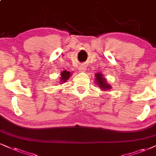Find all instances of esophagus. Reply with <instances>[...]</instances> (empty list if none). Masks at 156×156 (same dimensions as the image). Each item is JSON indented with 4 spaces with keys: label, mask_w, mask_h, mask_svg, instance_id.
Here are the masks:
<instances>
[{
    "label": "esophagus",
    "mask_w": 156,
    "mask_h": 156,
    "mask_svg": "<svg viewBox=\"0 0 156 156\" xmlns=\"http://www.w3.org/2000/svg\"><path fill=\"white\" fill-rule=\"evenodd\" d=\"M86 68L84 65H81V66L79 67V70L80 72H85L86 71Z\"/></svg>",
    "instance_id": "1"
}]
</instances>
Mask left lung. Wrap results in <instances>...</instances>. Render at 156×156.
Here are the masks:
<instances>
[{"label":"left lung","instance_id":"obj_1","mask_svg":"<svg viewBox=\"0 0 156 156\" xmlns=\"http://www.w3.org/2000/svg\"><path fill=\"white\" fill-rule=\"evenodd\" d=\"M95 76L96 77V82L97 83V85L99 86V87L101 88V89H104V90L109 89L111 86H110V85L106 84L105 78H104L103 77H102V74L96 73Z\"/></svg>","mask_w":156,"mask_h":156}]
</instances>
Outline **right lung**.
Masks as SVG:
<instances>
[{
  "label": "right lung",
  "mask_w": 156,
  "mask_h": 156,
  "mask_svg": "<svg viewBox=\"0 0 156 156\" xmlns=\"http://www.w3.org/2000/svg\"><path fill=\"white\" fill-rule=\"evenodd\" d=\"M70 76H71L70 72L66 71V70H64V71H62V73H61V79H60V80L62 81V83L66 82L67 80H68L69 78V77H70Z\"/></svg>",
  "instance_id": "add662e5"
}]
</instances>
